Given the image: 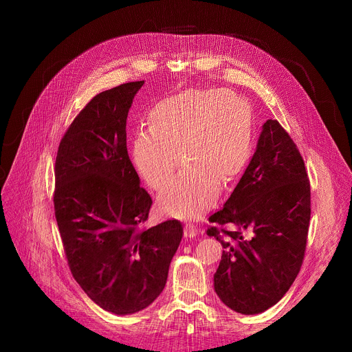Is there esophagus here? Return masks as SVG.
<instances>
[{
    "instance_id": "34e87169",
    "label": "esophagus",
    "mask_w": 352,
    "mask_h": 352,
    "mask_svg": "<svg viewBox=\"0 0 352 352\" xmlns=\"http://www.w3.org/2000/svg\"><path fill=\"white\" fill-rule=\"evenodd\" d=\"M197 234H198L197 226H194V224H191V223H187L186 226H184V235H186V236L192 238V236H195Z\"/></svg>"
}]
</instances>
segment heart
I'll return each mask as SVG.
<instances>
[{"label": "heart", "mask_w": 352, "mask_h": 352, "mask_svg": "<svg viewBox=\"0 0 352 352\" xmlns=\"http://www.w3.org/2000/svg\"><path fill=\"white\" fill-rule=\"evenodd\" d=\"M148 128L133 141L134 164L148 186L162 191L178 168V155L186 164L160 199L171 215L207 210L219 184L234 182L251 155L252 108L234 92L190 88L166 97L151 108Z\"/></svg>", "instance_id": "heart-1"}]
</instances>
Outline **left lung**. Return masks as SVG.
I'll return each instance as SVG.
<instances>
[{"instance_id": "left-lung-1", "label": "left lung", "mask_w": 352, "mask_h": 352, "mask_svg": "<svg viewBox=\"0 0 352 352\" xmlns=\"http://www.w3.org/2000/svg\"><path fill=\"white\" fill-rule=\"evenodd\" d=\"M309 218L304 160L283 125L268 120L244 175L208 218L207 234L224 248L214 275L221 301L245 316L278 302L301 270Z\"/></svg>"}]
</instances>
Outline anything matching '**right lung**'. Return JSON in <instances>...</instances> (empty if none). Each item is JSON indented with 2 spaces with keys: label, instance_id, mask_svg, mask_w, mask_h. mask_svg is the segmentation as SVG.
<instances>
[{
  "label": "right lung",
  "instance_id": "obj_1",
  "mask_svg": "<svg viewBox=\"0 0 352 352\" xmlns=\"http://www.w3.org/2000/svg\"><path fill=\"white\" fill-rule=\"evenodd\" d=\"M144 81L102 91L74 118L55 158L54 211L71 274L105 311L125 316L162 292L182 224L146 227L153 199L126 151V116Z\"/></svg>",
  "mask_w": 352,
  "mask_h": 352
}]
</instances>
